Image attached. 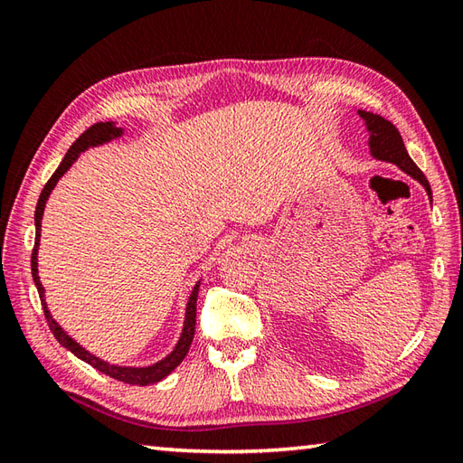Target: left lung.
Returning <instances> with one entry per match:
<instances>
[{
    "label": "left lung",
    "instance_id": "8db88e82",
    "mask_svg": "<svg viewBox=\"0 0 463 463\" xmlns=\"http://www.w3.org/2000/svg\"><path fill=\"white\" fill-rule=\"evenodd\" d=\"M358 115L364 121V127H366L368 149H370V155L373 156V159L396 165L400 171H404L406 175L411 176V179H416L421 186H424L428 193V199L431 201L430 183L424 176V173L418 169V165L410 159L406 145H404V141H402V135L396 127L376 113L358 109Z\"/></svg>",
    "mask_w": 463,
    "mask_h": 463
}]
</instances>
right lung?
Wrapping results in <instances>:
<instances>
[{
    "instance_id": "right-lung-1",
    "label": "right lung",
    "mask_w": 463,
    "mask_h": 463,
    "mask_svg": "<svg viewBox=\"0 0 463 463\" xmlns=\"http://www.w3.org/2000/svg\"><path fill=\"white\" fill-rule=\"evenodd\" d=\"M123 135H125V129L123 127H119V123H115V121L97 123V125L90 127V129H87L80 137V139L69 146V151L65 153L63 161L59 163L57 171L52 175V179H49L47 184L43 186V191H42V194H39V201L35 206V247H33V254H32V277H33V282L37 287L39 298H42V307L45 312L49 330L53 332V336L57 338V342L61 344L63 348L73 352L77 358L87 362L95 370H99L115 380L125 382V383H133V386H149V383L161 382L163 378L169 376V373L184 360L186 352H189V348H191V342L194 338V326H196V297H199L201 280H196V284L191 290V297H189V300H186L183 330H181L179 340H176V344H175V348L166 354L163 360L151 364V366H119V364H111L99 356H95L93 352L83 348L80 342L69 336V334L61 326H59V322L52 317V312H49V308H47L45 288H43L42 280H39V270H37V252H39V239H42V221H43V211H45L49 194H52V191L55 189L59 179H61V176L69 169H71V165L80 159L81 153H85L87 149H93V146H101V145H107L115 139H121Z\"/></svg>"
}]
</instances>
